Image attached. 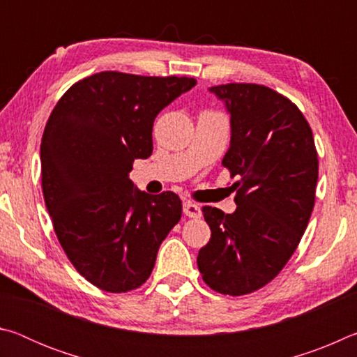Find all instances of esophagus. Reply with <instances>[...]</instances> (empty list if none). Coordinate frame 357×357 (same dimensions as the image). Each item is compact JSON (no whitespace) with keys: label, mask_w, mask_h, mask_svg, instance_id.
I'll use <instances>...</instances> for the list:
<instances>
[{"label":"esophagus","mask_w":357,"mask_h":357,"mask_svg":"<svg viewBox=\"0 0 357 357\" xmlns=\"http://www.w3.org/2000/svg\"><path fill=\"white\" fill-rule=\"evenodd\" d=\"M184 214L187 217H192V219H198L202 215V209L198 204L192 203V202H185L184 203Z\"/></svg>","instance_id":"34e87169"}]
</instances>
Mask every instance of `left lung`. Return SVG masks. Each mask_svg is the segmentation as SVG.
<instances>
[{
    "instance_id": "1",
    "label": "left lung",
    "mask_w": 357,
    "mask_h": 357,
    "mask_svg": "<svg viewBox=\"0 0 357 357\" xmlns=\"http://www.w3.org/2000/svg\"><path fill=\"white\" fill-rule=\"evenodd\" d=\"M211 91L231 114L222 165L238 179V208H203L211 239L197 264L211 289L243 296L275 279L298 249L315 206L318 153L305 116L283 94L257 83Z\"/></svg>"
}]
</instances>
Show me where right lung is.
Returning a JSON list of instances; mask_svg holds the SVG:
<instances>
[{
  "label": "right lung",
  "instance_id": "add662e5",
  "mask_svg": "<svg viewBox=\"0 0 357 357\" xmlns=\"http://www.w3.org/2000/svg\"><path fill=\"white\" fill-rule=\"evenodd\" d=\"M195 84L190 77L99 72L72 84L47 121L40 178L53 229L72 266L104 291L142 287L181 220L176 193L135 190L129 173L153 153L157 114Z\"/></svg>",
  "mask_w": 357,
  "mask_h": 357
}]
</instances>
